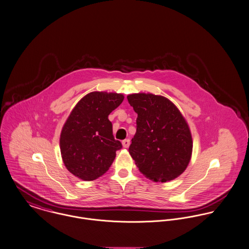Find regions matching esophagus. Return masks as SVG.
<instances>
[{"instance_id":"esophagus-1","label":"esophagus","mask_w":249,"mask_h":249,"mask_svg":"<svg viewBox=\"0 0 249 249\" xmlns=\"http://www.w3.org/2000/svg\"><path fill=\"white\" fill-rule=\"evenodd\" d=\"M130 143H131V142H130V139H125V140L122 141V145H123L124 148H129Z\"/></svg>"}]
</instances>
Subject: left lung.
Returning a JSON list of instances; mask_svg holds the SVG:
<instances>
[{
	"instance_id": "1",
	"label": "left lung",
	"mask_w": 249,
	"mask_h": 249,
	"mask_svg": "<svg viewBox=\"0 0 249 249\" xmlns=\"http://www.w3.org/2000/svg\"><path fill=\"white\" fill-rule=\"evenodd\" d=\"M127 98L138 113L129 153L138 170L155 182L175 179L185 171L192 155V136L185 118L161 95L134 93Z\"/></svg>"
}]
</instances>
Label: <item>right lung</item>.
I'll list each match as a JSON object with an SVG mask.
<instances>
[{
  "mask_svg": "<svg viewBox=\"0 0 249 249\" xmlns=\"http://www.w3.org/2000/svg\"><path fill=\"white\" fill-rule=\"evenodd\" d=\"M121 93L92 91L76 104L63 126L60 149L64 164L75 177L94 180L104 175L122 148L108 116L123 101Z\"/></svg>",
  "mask_w": 249,
  "mask_h": 249,
  "instance_id": "add662e5",
  "label": "right lung"
}]
</instances>
